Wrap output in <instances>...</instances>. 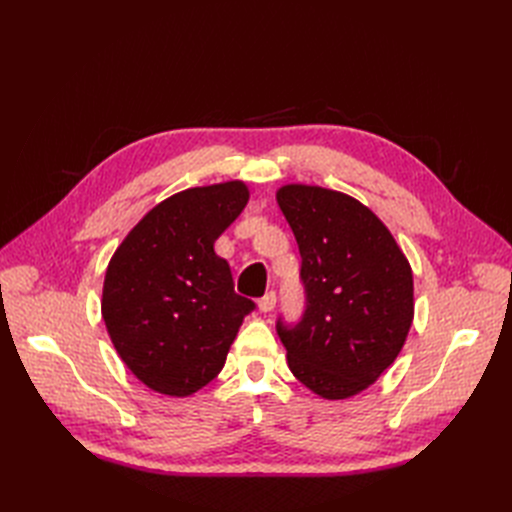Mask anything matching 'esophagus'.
<instances>
[{
  "mask_svg": "<svg viewBox=\"0 0 512 512\" xmlns=\"http://www.w3.org/2000/svg\"><path fill=\"white\" fill-rule=\"evenodd\" d=\"M275 301H277V297H275V292H267L265 297H262L260 301H258V309L262 314H269L271 309L275 307Z\"/></svg>",
  "mask_w": 512,
  "mask_h": 512,
  "instance_id": "esophagus-1",
  "label": "esophagus"
}]
</instances>
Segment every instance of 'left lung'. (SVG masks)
I'll use <instances>...</instances> for the list:
<instances>
[{
    "label": "left lung",
    "mask_w": 512,
    "mask_h": 512,
    "mask_svg": "<svg viewBox=\"0 0 512 512\" xmlns=\"http://www.w3.org/2000/svg\"><path fill=\"white\" fill-rule=\"evenodd\" d=\"M301 252L305 314L277 335L288 367L324 399H348L374 384L406 344L414 282L406 254L359 200L288 183L275 194Z\"/></svg>",
    "instance_id": "8db88e82"
}]
</instances>
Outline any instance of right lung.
<instances>
[{"label": "right lung", "instance_id": "1", "mask_svg": "<svg viewBox=\"0 0 512 512\" xmlns=\"http://www.w3.org/2000/svg\"><path fill=\"white\" fill-rule=\"evenodd\" d=\"M250 200L243 181L190 188L153 207L115 250L102 318L132 374L151 391L188 397L220 374L256 307L232 284L213 243Z\"/></svg>", "mask_w": 512, "mask_h": 512}]
</instances>
